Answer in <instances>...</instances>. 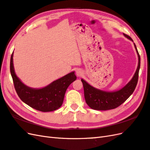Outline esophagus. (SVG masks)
<instances>
[{
  "label": "esophagus",
  "instance_id": "1",
  "mask_svg": "<svg viewBox=\"0 0 150 150\" xmlns=\"http://www.w3.org/2000/svg\"><path fill=\"white\" fill-rule=\"evenodd\" d=\"M76 75L77 76H81L83 75V72L81 70L78 69V70H76Z\"/></svg>",
  "mask_w": 150,
  "mask_h": 150
}]
</instances>
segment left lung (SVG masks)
<instances>
[{
  "instance_id": "1",
  "label": "left lung",
  "mask_w": 150,
  "mask_h": 150,
  "mask_svg": "<svg viewBox=\"0 0 150 150\" xmlns=\"http://www.w3.org/2000/svg\"><path fill=\"white\" fill-rule=\"evenodd\" d=\"M124 35L133 42L132 39L125 33ZM138 56V65L133 77L122 89L115 91H105L97 89L88 83L83 79L84 97L86 102L91 108L96 110H108L117 108L127 99L135 90L138 81V75L140 69V56L136 44L134 43Z\"/></svg>"
}]
</instances>
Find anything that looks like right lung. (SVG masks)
<instances>
[{
    "label": "right lung",
    "instance_id": "add662e5",
    "mask_svg": "<svg viewBox=\"0 0 150 150\" xmlns=\"http://www.w3.org/2000/svg\"><path fill=\"white\" fill-rule=\"evenodd\" d=\"M13 53L11 57L10 71L15 90L21 101L40 112H52L59 108L63 104L67 88L76 79L75 71L69 73L44 87H30L23 83L15 74Z\"/></svg>",
    "mask_w": 150,
    "mask_h": 150
}]
</instances>
